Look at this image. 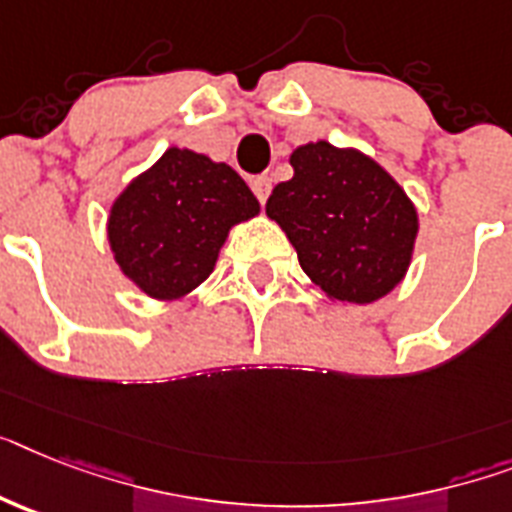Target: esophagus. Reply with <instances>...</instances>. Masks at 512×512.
Instances as JSON below:
<instances>
[{
    "label": "esophagus",
    "instance_id": "esophagus-1",
    "mask_svg": "<svg viewBox=\"0 0 512 512\" xmlns=\"http://www.w3.org/2000/svg\"><path fill=\"white\" fill-rule=\"evenodd\" d=\"M251 188H253V193H256V198H259L261 204H266V198H269V193H272V180H269L266 175H261V177H256V180H253Z\"/></svg>",
    "mask_w": 512,
    "mask_h": 512
}]
</instances>
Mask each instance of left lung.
<instances>
[{"instance_id":"obj_1","label":"left lung","mask_w":512,"mask_h":512,"mask_svg":"<svg viewBox=\"0 0 512 512\" xmlns=\"http://www.w3.org/2000/svg\"><path fill=\"white\" fill-rule=\"evenodd\" d=\"M293 177L272 190L266 217L293 243L301 269L332 301L374 303L408 272L418 235L411 198L390 172L327 141L290 154Z\"/></svg>"}]
</instances>
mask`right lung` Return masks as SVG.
I'll return each instance as SVG.
<instances>
[{
    "instance_id": "add662e5",
    "label": "right lung",
    "mask_w": 512,
    "mask_h": 512,
    "mask_svg": "<svg viewBox=\"0 0 512 512\" xmlns=\"http://www.w3.org/2000/svg\"><path fill=\"white\" fill-rule=\"evenodd\" d=\"M256 214L259 201L230 164L172 146L114 198L107 238L141 293L177 301L214 272L227 232Z\"/></svg>"
}]
</instances>
